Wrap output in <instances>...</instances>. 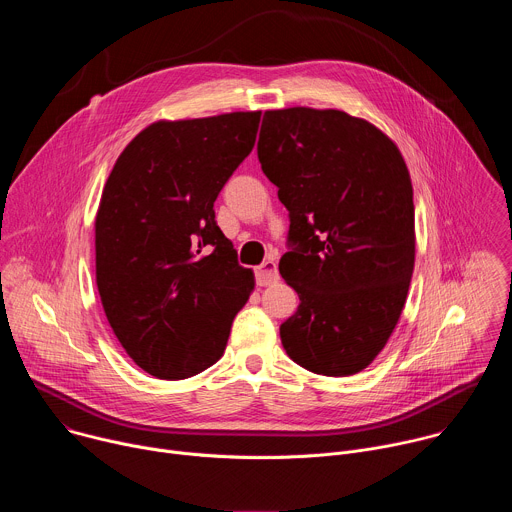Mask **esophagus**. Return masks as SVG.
Masks as SVG:
<instances>
[{
	"mask_svg": "<svg viewBox=\"0 0 512 512\" xmlns=\"http://www.w3.org/2000/svg\"><path fill=\"white\" fill-rule=\"evenodd\" d=\"M255 277H257V283H259L261 287L275 283V281L279 279V271H277L275 261H265L263 265H259V267L255 269Z\"/></svg>",
	"mask_w": 512,
	"mask_h": 512,
	"instance_id": "34e87169",
	"label": "esophagus"
}]
</instances>
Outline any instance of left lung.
I'll return each instance as SVG.
<instances>
[{
    "label": "left lung",
    "instance_id": "obj_1",
    "mask_svg": "<svg viewBox=\"0 0 512 512\" xmlns=\"http://www.w3.org/2000/svg\"><path fill=\"white\" fill-rule=\"evenodd\" d=\"M257 156L289 210L279 273L300 296L281 328L310 373L364 371L391 338L415 265V206L397 143L338 109L265 111Z\"/></svg>",
    "mask_w": 512,
    "mask_h": 512
}]
</instances>
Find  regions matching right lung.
I'll return each mask as SVG.
<instances>
[{
  "instance_id": "1",
  "label": "right lung",
  "mask_w": 512,
  "mask_h": 512,
  "mask_svg": "<svg viewBox=\"0 0 512 512\" xmlns=\"http://www.w3.org/2000/svg\"><path fill=\"white\" fill-rule=\"evenodd\" d=\"M261 111L160 119L117 158L95 216L107 322L139 369L194 377L221 358L255 289L216 227L214 200L251 154Z\"/></svg>"
}]
</instances>
